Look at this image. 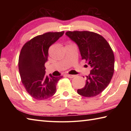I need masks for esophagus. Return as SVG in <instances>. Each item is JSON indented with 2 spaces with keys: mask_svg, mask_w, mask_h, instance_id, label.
<instances>
[{
  "mask_svg": "<svg viewBox=\"0 0 131 131\" xmlns=\"http://www.w3.org/2000/svg\"><path fill=\"white\" fill-rule=\"evenodd\" d=\"M66 76H67L70 79H72V78H73V77L75 76L74 75H71V74H66Z\"/></svg>",
  "mask_w": 131,
  "mask_h": 131,
  "instance_id": "esophagus-1",
  "label": "esophagus"
}]
</instances>
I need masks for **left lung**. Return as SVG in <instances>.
I'll list each match as a JSON object with an SVG mask.
<instances>
[{"instance_id": "obj_1", "label": "left lung", "mask_w": 131, "mask_h": 131, "mask_svg": "<svg viewBox=\"0 0 131 131\" xmlns=\"http://www.w3.org/2000/svg\"><path fill=\"white\" fill-rule=\"evenodd\" d=\"M78 46L82 59L91 68L85 85L77 93L85 97L99 95L107 87L113 76L114 55L112 48L101 35L90 31L66 32Z\"/></svg>"}]
</instances>
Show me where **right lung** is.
<instances>
[{
  "label": "right lung",
  "instance_id": "right-lung-1",
  "mask_svg": "<svg viewBox=\"0 0 131 131\" xmlns=\"http://www.w3.org/2000/svg\"><path fill=\"white\" fill-rule=\"evenodd\" d=\"M63 34L62 31L39 35L26 42L21 50L18 69L22 83L28 94L37 100L53 96L58 81L62 77L45 75V63L48 59L49 47Z\"/></svg>",
  "mask_w": 131,
  "mask_h": 131
}]
</instances>
